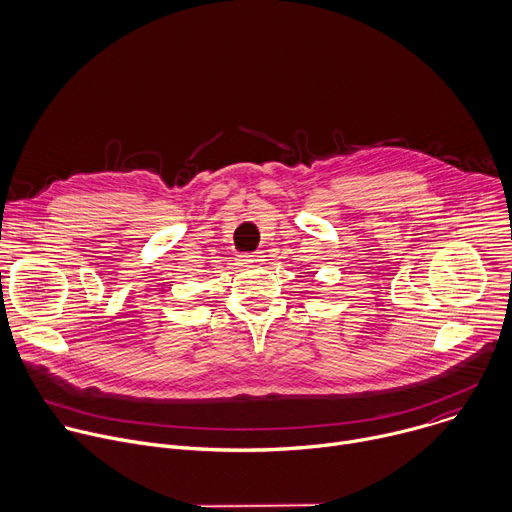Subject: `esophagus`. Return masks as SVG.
Masks as SVG:
<instances>
[{
  "instance_id": "1",
  "label": "esophagus",
  "mask_w": 512,
  "mask_h": 512,
  "mask_svg": "<svg viewBox=\"0 0 512 512\" xmlns=\"http://www.w3.org/2000/svg\"><path fill=\"white\" fill-rule=\"evenodd\" d=\"M237 261H239L241 267H251V265L261 261V255L259 253H243V255H239Z\"/></svg>"
}]
</instances>
